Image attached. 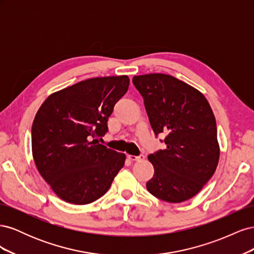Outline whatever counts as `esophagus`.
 Returning a JSON list of instances; mask_svg holds the SVG:
<instances>
[{
  "label": "esophagus",
  "mask_w": 254,
  "mask_h": 254,
  "mask_svg": "<svg viewBox=\"0 0 254 254\" xmlns=\"http://www.w3.org/2000/svg\"><path fill=\"white\" fill-rule=\"evenodd\" d=\"M128 159L130 160V161H142V160H144V156L143 155H140V156H132V155H130V156H128Z\"/></svg>",
  "instance_id": "1"
}]
</instances>
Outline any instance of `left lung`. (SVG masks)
I'll use <instances>...</instances> for the list:
<instances>
[{
    "mask_svg": "<svg viewBox=\"0 0 254 254\" xmlns=\"http://www.w3.org/2000/svg\"><path fill=\"white\" fill-rule=\"evenodd\" d=\"M150 126L165 134V149L148 156L155 168L146 183L163 201H186L200 191L219 160L216 121L206 98L195 88L166 74L134 76Z\"/></svg>",
    "mask_w": 254,
    "mask_h": 254,
    "instance_id": "1",
    "label": "left lung"
}]
</instances>
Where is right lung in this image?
<instances>
[{"label": "right lung", "instance_id": "right-lung-1", "mask_svg": "<svg viewBox=\"0 0 254 254\" xmlns=\"http://www.w3.org/2000/svg\"><path fill=\"white\" fill-rule=\"evenodd\" d=\"M128 87L126 75L87 79L50 95L38 110L32 126L33 157L43 179L63 200L73 204L97 200L124 166V153L94 139L108 131L114 105Z\"/></svg>", "mask_w": 254, "mask_h": 254}]
</instances>
